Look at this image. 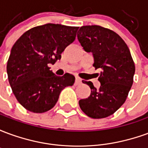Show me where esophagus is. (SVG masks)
Listing matches in <instances>:
<instances>
[{
    "mask_svg": "<svg viewBox=\"0 0 148 148\" xmlns=\"http://www.w3.org/2000/svg\"><path fill=\"white\" fill-rule=\"evenodd\" d=\"M81 83H82V79H80L79 77H76V78H75L74 85H75V86H77V85H80Z\"/></svg>",
    "mask_w": 148,
    "mask_h": 148,
    "instance_id": "34e87169",
    "label": "esophagus"
}]
</instances>
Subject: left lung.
<instances>
[{"instance_id":"left-lung-1","label":"left lung","mask_w":148,"mask_h":148,"mask_svg":"<svg viewBox=\"0 0 148 148\" xmlns=\"http://www.w3.org/2000/svg\"><path fill=\"white\" fill-rule=\"evenodd\" d=\"M77 36L84 50L93 54V66L101 70L98 90L91 82L82 81L91 93L79 101V106L90 117H107L124 104L133 83L136 69L130 51L118 34L98 25L81 27Z\"/></svg>"}]
</instances>
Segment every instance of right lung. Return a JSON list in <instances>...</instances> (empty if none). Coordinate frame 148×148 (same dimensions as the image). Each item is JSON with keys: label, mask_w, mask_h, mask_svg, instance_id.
Returning <instances> with one entry per match:
<instances>
[{"label": "right lung", "mask_w": 148, "mask_h": 148, "mask_svg": "<svg viewBox=\"0 0 148 148\" xmlns=\"http://www.w3.org/2000/svg\"><path fill=\"white\" fill-rule=\"evenodd\" d=\"M78 27L47 24L32 27L12 47L7 62L9 84L24 108L35 113L51 109L65 87L74 83V75L56 76L49 65L61 58L62 52L74 42Z\"/></svg>", "instance_id": "add662e5"}]
</instances>
